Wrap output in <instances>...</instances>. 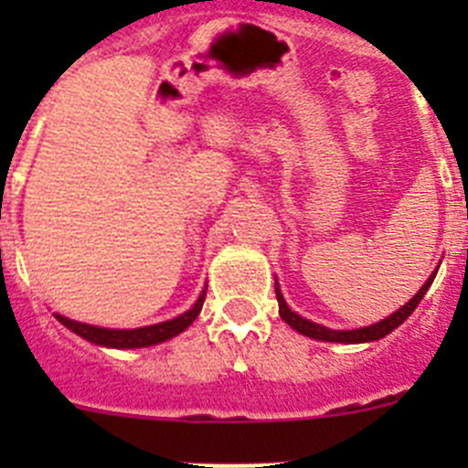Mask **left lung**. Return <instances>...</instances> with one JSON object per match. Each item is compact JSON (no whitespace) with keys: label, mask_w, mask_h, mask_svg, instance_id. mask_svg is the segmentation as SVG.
I'll return each instance as SVG.
<instances>
[{"label":"left lung","mask_w":468,"mask_h":468,"mask_svg":"<svg viewBox=\"0 0 468 468\" xmlns=\"http://www.w3.org/2000/svg\"><path fill=\"white\" fill-rule=\"evenodd\" d=\"M433 279H436V274L429 276L427 283L421 285L420 291H417V295L412 297V300L408 302V304H403V307H400L399 312H394V314H391V316L382 318L379 324L367 325V328H358V330H330V328H324V325L312 324V321H307V318H302L300 314L291 312V307L285 304L283 295H281L279 285H274V288H276V300H279V314H281V318H283L285 324L291 325V328H295L297 333L307 335V337H314V340L345 342V345H358V342H373V340H379V337H384V335H388V333H391V330L399 328V325L403 324L405 318H408L412 312H415V307L421 302V297L427 295L429 285L433 283Z\"/></svg>","instance_id":"obj_1"}]
</instances>
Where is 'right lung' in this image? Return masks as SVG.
<instances>
[{
	"label": "right lung",
	"mask_w": 468,
	"mask_h": 468,
	"mask_svg": "<svg viewBox=\"0 0 468 468\" xmlns=\"http://www.w3.org/2000/svg\"><path fill=\"white\" fill-rule=\"evenodd\" d=\"M204 300H206V291L198 295L197 304H194L189 312H185L183 316L173 318V321H164V324H156V325H144V328H135V330L98 328V325L69 321V318L60 316V314H56V318L65 325V328H69L72 333L84 337V340L93 342V345L114 346V349H138V346H152V345H159V342L171 340V337H176L177 333H183L185 328H189V325L194 324V318L198 316V312H201V307H204Z\"/></svg>",
	"instance_id": "add662e5"
}]
</instances>
